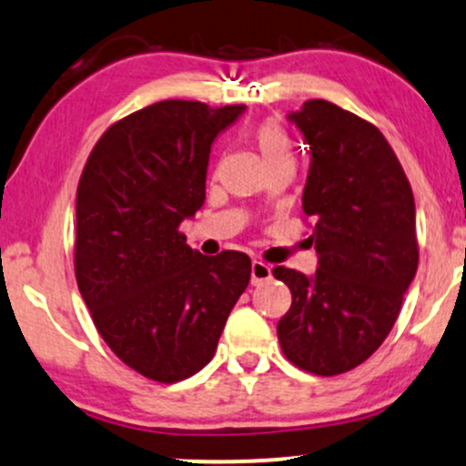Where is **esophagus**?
Masks as SVG:
<instances>
[{
    "label": "esophagus",
    "instance_id": "esophagus-1",
    "mask_svg": "<svg viewBox=\"0 0 466 466\" xmlns=\"http://www.w3.org/2000/svg\"><path fill=\"white\" fill-rule=\"evenodd\" d=\"M270 277H272L270 266L264 264V261L255 259L253 264H250V283H253V286H259V283L268 281Z\"/></svg>",
    "mask_w": 466,
    "mask_h": 466
}]
</instances>
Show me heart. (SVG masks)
Returning a JSON list of instances; mask_svg holds the SVG:
<instances>
[{
  "label": "heart",
  "mask_w": 466,
  "mask_h": 466,
  "mask_svg": "<svg viewBox=\"0 0 466 466\" xmlns=\"http://www.w3.org/2000/svg\"><path fill=\"white\" fill-rule=\"evenodd\" d=\"M248 139L268 172L275 167L294 166V141L286 126L279 122V119L268 117L264 122L253 126Z\"/></svg>",
  "instance_id": "b5f03b06"
}]
</instances>
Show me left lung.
Instances as JSON below:
<instances>
[{"instance_id":"left-lung-1","label":"left lung","mask_w":466,"mask_h":466,"mask_svg":"<svg viewBox=\"0 0 466 466\" xmlns=\"http://www.w3.org/2000/svg\"><path fill=\"white\" fill-rule=\"evenodd\" d=\"M309 144L303 211L314 220V277L277 266L292 292L279 320L283 355L308 373H347L395 325L419 266L410 180L381 130L327 100L289 115Z\"/></svg>"}]
</instances>
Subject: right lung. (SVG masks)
Segmentation results:
<instances>
[{
  "label": "right lung",
  "mask_w": 466,
  "mask_h": 466,
  "mask_svg": "<svg viewBox=\"0 0 466 466\" xmlns=\"http://www.w3.org/2000/svg\"><path fill=\"white\" fill-rule=\"evenodd\" d=\"M244 104L163 100L93 146L76 194L74 270L102 340L126 366L174 384L211 362L250 257H205L178 231L205 202L218 133Z\"/></svg>",
  "instance_id": "1"
}]
</instances>
